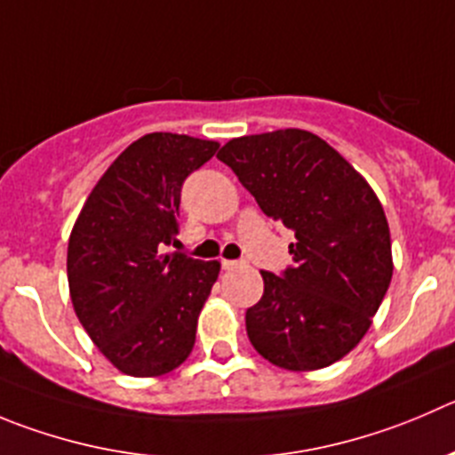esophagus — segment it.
<instances>
[{
  "instance_id": "1",
  "label": "esophagus",
  "mask_w": 455,
  "mask_h": 455,
  "mask_svg": "<svg viewBox=\"0 0 455 455\" xmlns=\"http://www.w3.org/2000/svg\"><path fill=\"white\" fill-rule=\"evenodd\" d=\"M243 266V261H230V259H223V267L225 270H235V267Z\"/></svg>"
}]
</instances>
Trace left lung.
<instances>
[{
	"label": "left lung",
	"mask_w": 455,
	"mask_h": 455,
	"mask_svg": "<svg viewBox=\"0 0 455 455\" xmlns=\"http://www.w3.org/2000/svg\"><path fill=\"white\" fill-rule=\"evenodd\" d=\"M216 156L297 239L292 267L261 272L263 297L245 313L254 350L297 373L335 364L366 335L391 283L382 203L339 151L304 129L232 138Z\"/></svg>",
	"instance_id": "left-lung-1"
}]
</instances>
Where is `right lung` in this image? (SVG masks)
Masks as SVG:
<instances>
[{
  "label": "right lung",
  "mask_w": 455,
  "mask_h": 455,
  "mask_svg": "<svg viewBox=\"0 0 455 455\" xmlns=\"http://www.w3.org/2000/svg\"><path fill=\"white\" fill-rule=\"evenodd\" d=\"M216 149V140L147 133L111 163L76 219L67 252L73 310L120 373L158 378L192 353L220 263L163 250L180 243L185 179Z\"/></svg>",
  "instance_id": "add662e5"
}]
</instances>
